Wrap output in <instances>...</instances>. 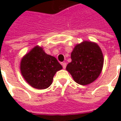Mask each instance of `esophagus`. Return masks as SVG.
<instances>
[{
  "instance_id": "obj_1",
  "label": "esophagus",
  "mask_w": 121,
  "mask_h": 121,
  "mask_svg": "<svg viewBox=\"0 0 121 121\" xmlns=\"http://www.w3.org/2000/svg\"><path fill=\"white\" fill-rule=\"evenodd\" d=\"M61 65L63 66V68L65 69L66 68V66H67V63H66L65 62H62V63H61Z\"/></svg>"
}]
</instances>
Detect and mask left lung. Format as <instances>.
<instances>
[{
	"mask_svg": "<svg viewBox=\"0 0 121 121\" xmlns=\"http://www.w3.org/2000/svg\"><path fill=\"white\" fill-rule=\"evenodd\" d=\"M71 63L66 69L74 80L84 86L92 83L101 73L104 58L98 45L89 41H84L74 47L71 53Z\"/></svg>",
	"mask_w": 121,
	"mask_h": 121,
	"instance_id": "1",
	"label": "left lung"
}]
</instances>
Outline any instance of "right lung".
I'll return each instance as SVG.
<instances>
[{
	"label": "right lung",
	"mask_w": 121,
	"mask_h": 121,
	"mask_svg": "<svg viewBox=\"0 0 121 121\" xmlns=\"http://www.w3.org/2000/svg\"><path fill=\"white\" fill-rule=\"evenodd\" d=\"M61 69L56 58L47 54L38 46L26 54L21 62L22 76L31 86L38 89L48 88L56 73Z\"/></svg>",
	"instance_id": "1"
}]
</instances>
